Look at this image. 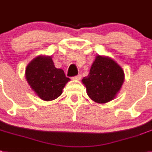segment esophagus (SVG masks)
I'll use <instances>...</instances> for the list:
<instances>
[{
	"mask_svg": "<svg viewBox=\"0 0 152 152\" xmlns=\"http://www.w3.org/2000/svg\"><path fill=\"white\" fill-rule=\"evenodd\" d=\"M81 77H82L81 74H78V75H76V76H73L72 78H73L74 80H80V79H81Z\"/></svg>",
	"mask_w": 152,
	"mask_h": 152,
	"instance_id": "1",
	"label": "esophagus"
}]
</instances>
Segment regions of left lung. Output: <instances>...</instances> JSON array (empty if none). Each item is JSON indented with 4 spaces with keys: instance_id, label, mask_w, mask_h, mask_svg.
Returning a JSON list of instances; mask_svg holds the SVG:
<instances>
[{
    "instance_id": "left-lung-1",
    "label": "left lung",
    "mask_w": 152,
    "mask_h": 152,
    "mask_svg": "<svg viewBox=\"0 0 152 152\" xmlns=\"http://www.w3.org/2000/svg\"><path fill=\"white\" fill-rule=\"evenodd\" d=\"M93 101L105 103L115 98L124 82L122 69L109 57L97 56L89 75L82 80Z\"/></svg>"
}]
</instances>
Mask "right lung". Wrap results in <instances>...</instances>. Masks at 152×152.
<instances>
[{
    "mask_svg": "<svg viewBox=\"0 0 152 152\" xmlns=\"http://www.w3.org/2000/svg\"><path fill=\"white\" fill-rule=\"evenodd\" d=\"M26 79L33 90L45 101L56 99L69 80L64 71L56 69L50 56H38L26 69Z\"/></svg>",
    "mask_w": 152,
    "mask_h": 152,
    "instance_id": "1",
    "label": "right lung"
}]
</instances>
